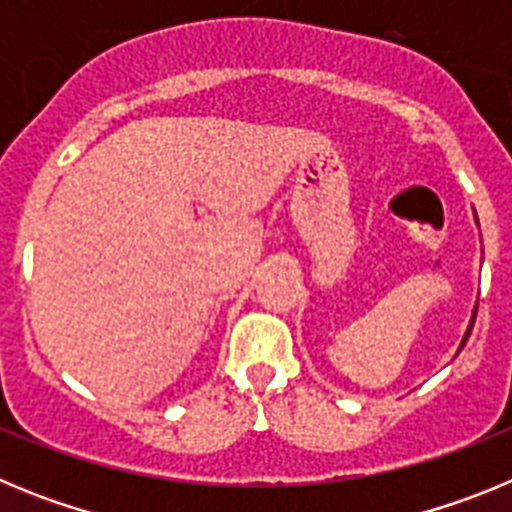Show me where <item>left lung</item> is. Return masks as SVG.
Here are the masks:
<instances>
[{"label": "left lung", "instance_id": "8db88e82", "mask_svg": "<svg viewBox=\"0 0 512 512\" xmlns=\"http://www.w3.org/2000/svg\"><path fill=\"white\" fill-rule=\"evenodd\" d=\"M474 318H477V310H474V315H472V323H469V328H467V333H464V338H461V346H459V348H464V343H467V338H469V333H472V325H474Z\"/></svg>", "mask_w": 512, "mask_h": 512}]
</instances>
